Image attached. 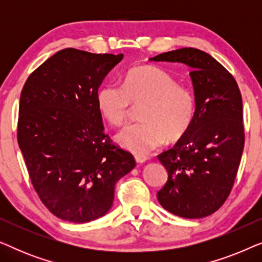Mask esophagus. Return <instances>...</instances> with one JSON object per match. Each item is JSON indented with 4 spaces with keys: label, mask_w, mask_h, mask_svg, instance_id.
<instances>
[{
    "label": "esophagus",
    "mask_w": 262,
    "mask_h": 262,
    "mask_svg": "<svg viewBox=\"0 0 262 262\" xmlns=\"http://www.w3.org/2000/svg\"><path fill=\"white\" fill-rule=\"evenodd\" d=\"M135 160H136V162L137 163H144L145 161H146V156H144V155H136L135 156Z\"/></svg>",
    "instance_id": "esophagus-1"
}]
</instances>
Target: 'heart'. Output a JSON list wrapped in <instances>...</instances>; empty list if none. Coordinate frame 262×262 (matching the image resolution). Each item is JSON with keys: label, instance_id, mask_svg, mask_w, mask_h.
Returning a JSON list of instances; mask_svg holds the SVG:
<instances>
[{"label": "heart", "instance_id": "1", "mask_svg": "<svg viewBox=\"0 0 262 262\" xmlns=\"http://www.w3.org/2000/svg\"><path fill=\"white\" fill-rule=\"evenodd\" d=\"M100 113L113 126H121L130 117L132 106H141V123L128 125L117 135L125 149L145 155L168 142L187 134L195 117V98L180 85L173 75L161 68L143 66L126 74L123 85L107 83L96 95Z\"/></svg>", "mask_w": 262, "mask_h": 262}]
</instances>
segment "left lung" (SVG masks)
I'll use <instances>...</instances> for the list:
<instances>
[{
    "label": "left lung",
    "mask_w": 262,
    "mask_h": 262,
    "mask_svg": "<svg viewBox=\"0 0 262 262\" xmlns=\"http://www.w3.org/2000/svg\"><path fill=\"white\" fill-rule=\"evenodd\" d=\"M154 62L184 63L194 88L193 124L173 148L160 154L168 180L157 192L163 209L184 218L210 216L234 186L245 146L242 96L235 78L209 53L184 48Z\"/></svg>",
    "instance_id": "1"
}]
</instances>
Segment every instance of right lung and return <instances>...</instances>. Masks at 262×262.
<instances>
[{
    "instance_id": "add662e5",
    "label": "right lung",
    "mask_w": 262,
    "mask_h": 262,
    "mask_svg": "<svg viewBox=\"0 0 262 262\" xmlns=\"http://www.w3.org/2000/svg\"><path fill=\"white\" fill-rule=\"evenodd\" d=\"M123 57L60 50L21 92L17 143L41 203L63 221L87 223L106 214L117 181L136 166L105 134L96 103L100 84Z\"/></svg>"
}]
</instances>
